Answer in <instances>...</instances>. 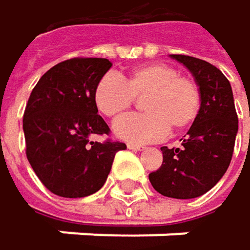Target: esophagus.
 I'll return each instance as SVG.
<instances>
[{
    "label": "esophagus",
    "instance_id": "obj_1",
    "mask_svg": "<svg viewBox=\"0 0 250 250\" xmlns=\"http://www.w3.org/2000/svg\"><path fill=\"white\" fill-rule=\"evenodd\" d=\"M126 146H128V149H131V150H142V149H145L142 145H137V143H128Z\"/></svg>",
    "mask_w": 250,
    "mask_h": 250
}]
</instances>
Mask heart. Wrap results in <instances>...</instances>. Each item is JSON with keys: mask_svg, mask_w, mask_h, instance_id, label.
<instances>
[{"mask_svg": "<svg viewBox=\"0 0 250 250\" xmlns=\"http://www.w3.org/2000/svg\"><path fill=\"white\" fill-rule=\"evenodd\" d=\"M143 97L146 115L116 122L113 131L118 139L129 143L161 140L168 131L179 132L192 125L201 105L197 82L179 76L176 68L161 62L135 67L121 76V80L104 77L94 92L97 108L110 119L122 118L132 107L134 98Z\"/></svg>", "mask_w": 250, "mask_h": 250, "instance_id": "obj_1", "label": "heart"}]
</instances>
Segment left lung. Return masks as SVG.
I'll return each instance as SVG.
<instances>
[{
    "mask_svg": "<svg viewBox=\"0 0 250 250\" xmlns=\"http://www.w3.org/2000/svg\"><path fill=\"white\" fill-rule=\"evenodd\" d=\"M170 58L192 74L200 88L201 105L182 147H161L162 166L149 174V180L161 195L188 200L210 191L225 174L232 158L239 119L231 84L221 70L192 56Z\"/></svg>",
    "mask_w": 250,
    "mask_h": 250,
    "instance_id": "obj_1",
    "label": "left lung"
}]
</instances>
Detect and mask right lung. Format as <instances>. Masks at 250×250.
Returning <instances> with one entry per match:
<instances>
[{"instance_id":"add662e5","label":"right lung","mask_w":250,"mask_h":250,"mask_svg":"<svg viewBox=\"0 0 250 250\" xmlns=\"http://www.w3.org/2000/svg\"><path fill=\"white\" fill-rule=\"evenodd\" d=\"M104 58H73L42 76L32 89L25 115L26 158L46 188L65 198H82L103 188L119 142H91L108 134L98 115L94 92L111 68Z\"/></svg>"}]
</instances>
